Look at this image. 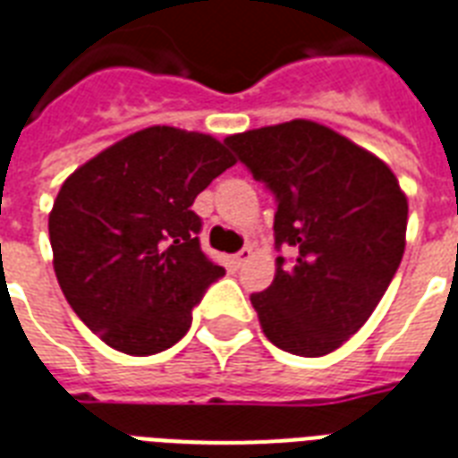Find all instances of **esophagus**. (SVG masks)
Wrapping results in <instances>:
<instances>
[{"label": "esophagus", "instance_id": "esophagus-1", "mask_svg": "<svg viewBox=\"0 0 458 458\" xmlns=\"http://www.w3.org/2000/svg\"><path fill=\"white\" fill-rule=\"evenodd\" d=\"M250 257H252V247H242L240 252H235V255H233V262H235V267H242V264H245Z\"/></svg>", "mask_w": 458, "mask_h": 458}]
</instances>
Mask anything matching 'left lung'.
<instances>
[{
  "label": "left lung",
  "instance_id": "left-lung-1",
  "mask_svg": "<svg viewBox=\"0 0 458 458\" xmlns=\"http://www.w3.org/2000/svg\"><path fill=\"white\" fill-rule=\"evenodd\" d=\"M276 199L269 289L252 293L267 340L298 357H323L367 323L405 250L408 201L371 152L313 121L225 138Z\"/></svg>",
  "mask_w": 458,
  "mask_h": 458
}]
</instances>
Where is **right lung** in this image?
Listing matches in <instances>:
<instances>
[{
	"label": "right lung",
	"instance_id": "obj_1",
	"mask_svg": "<svg viewBox=\"0 0 458 458\" xmlns=\"http://www.w3.org/2000/svg\"><path fill=\"white\" fill-rule=\"evenodd\" d=\"M235 165L203 133L152 125L72 172L48 218L53 267L77 318L108 347L177 344L225 269L201 252L194 199Z\"/></svg>",
	"mask_w": 458,
	"mask_h": 458
}]
</instances>
